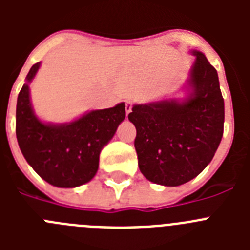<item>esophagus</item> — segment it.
Wrapping results in <instances>:
<instances>
[{"label":"esophagus","instance_id":"1","mask_svg":"<svg viewBox=\"0 0 250 250\" xmlns=\"http://www.w3.org/2000/svg\"><path fill=\"white\" fill-rule=\"evenodd\" d=\"M132 109V103L130 100H126L125 101V111H126V115L129 114L130 111H131Z\"/></svg>","mask_w":250,"mask_h":250}]
</instances>
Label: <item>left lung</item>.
I'll list each match as a JSON object with an SVG mask.
<instances>
[{
  "mask_svg": "<svg viewBox=\"0 0 250 250\" xmlns=\"http://www.w3.org/2000/svg\"><path fill=\"white\" fill-rule=\"evenodd\" d=\"M196 57L184 100L132 106L135 150L141 174L159 185L178 187L199 175L214 158L224 130V99L215 68L205 55Z\"/></svg>",
  "mask_w": 250,
  "mask_h": 250,
  "instance_id": "obj_1",
  "label": "left lung"
}]
</instances>
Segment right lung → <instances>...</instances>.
<instances>
[{
    "label": "right lung",
    "mask_w": 250,
    "mask_h": 250,
    "mask_svg": "<svg viewBox=\"0 0 250 250\" xmlns=\"http://www.w3.org/2000/svg\"><path fill=\"white\" fill-rule=\"evenodd\" d=\"M39 68L40 62L31 67L17 98L19 146L26 161L48 184L80 187L89 183L98 171L101 149L125 119V104L92 110L71 123H42L32 109L28 86Z\"/></svg>",
    "instance_id": "right-lung-1"
}]
</instances>
